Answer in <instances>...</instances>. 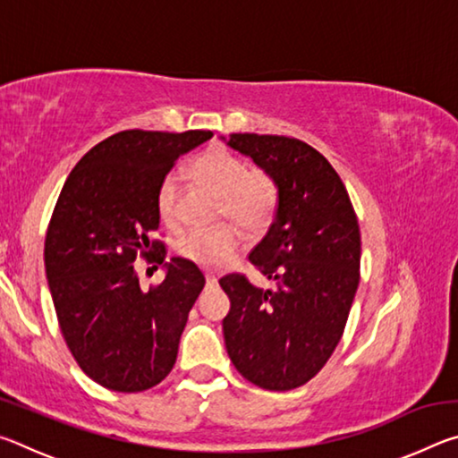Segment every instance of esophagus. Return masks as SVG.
Listing matches in <instances>:
<instances>
[{"instance_id":"esophagus-1","label":"esophagus","mask_w":458,"mask_h":458,"mask_svg":"<svg viewBox=\"0 0 458 458\" xmlns=\"http://www.w3.org/2000/svg\"><path fill=\"white\" fill-rule=\"evenodd\" d=\"M206 283L210 284V286H214V284H218V278H216L214 275H206Z\"/></svg>"}]
</instances>
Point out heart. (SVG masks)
Masks as SVG:
<instances>
[{"label":"heart","mask_w":458,"mask_h":458,"mask_svg":"<svg viewBox=\"0 0 458 458\" xmlns=\"http://www.w3.org/2000/svg\"><path fill=\"white\" fill-rule=\"evenodd\" d=\"M190 175L220 196L222 214L248 234H259L275 216L276 183L262 169H248L242 159L224 149L208 147L190 165ZM177 182L174 175L164 177L155 193V208L159 218L169 228L177 226ZM238 236L232 228H216L206 232H190L180 240V257L204 268H218L234 257Z\"/></svg>","instance_id":"1"}]
</instances>
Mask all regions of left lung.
Listing matches in <instances>:
<instances>
[{"label": "left lung", "instance_id": "8db88e82", "mask_svg": "<svg viewBox=\"0 0 458 458\" xmlns=\"http://www.w3.org/2000/svg\"><path fill=\"white\" fill-rule=\"evenodd\" d=\"M222 141L265 169L278 193L275 220L248 257L276 286L220 278L230 299L224 341L248 382L293 390L327 363L344 335L360 284L358 218L341 177L311 145L257 133Z\"/></svg>", "mask_w": 458, "mask_h": 458}]
</instances>
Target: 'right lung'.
<instances>
[{
  "label": "right lung",
  "instance_id": "obj_1",
  "mask_svg": "<svg viewBox=\"0 0 458 458\" xmlns=\"http://www.w3.org/2000/svg\"><path fill=\"white\" fill-rule=\"evenodd\" d=\"M212 135L121 131L92 147L60 191L44 244L46 278L68 350L108 390H149L174 368L206 278L185 259L164 262V242L151 240L155 193L180 155ZM137 256L164 264L165 283L143 292Z\"/></svg>",
  "mask_w": 458,
  "mask_h": 458
}]
</instances>
